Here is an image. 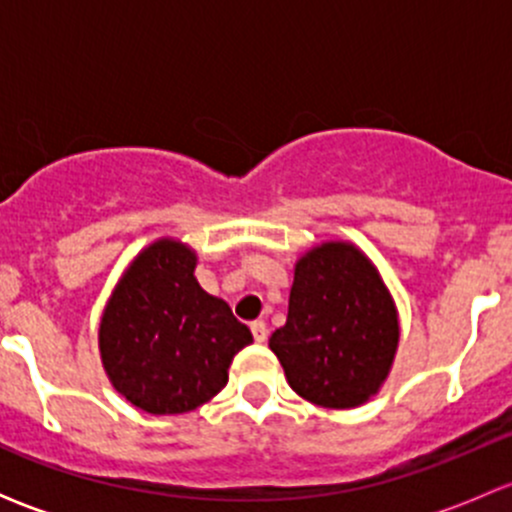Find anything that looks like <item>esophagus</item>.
Segmentation results:
<instances>
[{"mask_svg": "<svg viewBox=\"0 0 512 512\" xmlns=\"http://www.w3.org/2000/svg\"><path fill=\"white\" fill-rule=\"evenodd\" d=\"M252 329V337H255V342H265L267 339V324L262 322V319H255V322L250 324Z\"/></svg>", "mask_w": 512, "mask_h": 512, "instance_id": "1", "label": "esophagus"}]
</instances>
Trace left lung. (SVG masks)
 <instances>
[{"mask_svg":"<svg viewBox=\"0 0 512 512\" xmlns=\"http://www.w3.org/2000/svg\"><path fill=\"white\" fill-rule=\"evenodd\" d=\"M399 344V319L376 267L347 242H327L294 267L285 327L270 349L302 399L354 409L379 391Z\"/></svg>","mask_w":512,"mask_h":512,"instance_id":"obj_1","label":"left lung"}]
</instances>
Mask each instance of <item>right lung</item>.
Returning a JSON list of instances; mask_svg holds the SVG:
<instances>
[{"label":"right lung","mask_w":512,"mask_h":512,"mask_svg":"<svg viewBox=\"0 0 512 512\" xmlns=\"http://www.w3.org/2000/svg\"><path fill=\"white\" fill-rule=\"evenodd\" d=\"M195 255L158 240L128 267L101 319L113 389L148 414H185L227 384L232 356L252 342L223 299L198 285Z\"/></svg>","instance_id":"right-lung-1"}]
</instances>
